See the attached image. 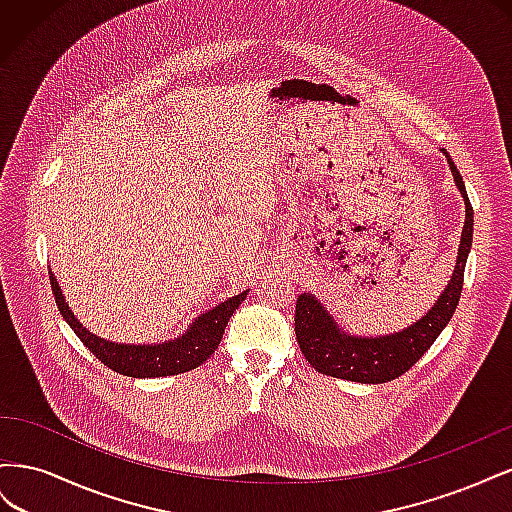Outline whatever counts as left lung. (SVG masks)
Returning a JSON list of instances; mask_svg holds the SVG:
<instances>
[{
    "label": "left lung",
    "instance_id": "obj_1",
    "mask_svg": "<svg viewBox=\"0 0 512 512\" xmlns=\"http://www.w3.org/2000/svg\"><path fill=\"white\" fill-rule=\"evenodd\" d=\"M455 179L466 205V222H463L461 241L457 250L455 271L446 288L431 305L425 316L412 322L410 327L386 333V335H354L339 327L331 312L324 307L312 292H301L297 299V314H294V333L307 359L320 374L342 378L361 384H382L399 378L421 359V356L436 342L444 327L451 322L463 288V271H466L468 254L474 235V211L455 162L446 149H440Z\"/></svg>",
    "mask_w": 512,
    "mask_h": 512
}]
</instances>
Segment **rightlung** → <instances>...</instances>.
<instances>
[{
    "label": "right lung",
    "mask_w": 512,
    "mask_h": 512,
    "mask_svg": "<svg viewBox=\"0 0 512 512\" xmlns=\"http://www.w3.org/2000/svg\"><path fill=\"white\" fill-rule=\"evenodd\" d=\"M51 288L55 294V303L59 307V314L66 318L70 329L76 333V337L96 354L108 369L117 371V374L130 376V378H164L185 374V371L196 369L200 363H205L209 356L220 346L222 335L230 316L235 314V309L245 301L247 292L243 290L235 297L226 299L224 303L215 305L207 312L200 314L192 320V324L185 333L168 339V342L160 344H119L104 339L85 329L81 320L74 316L70 305L66 303V297L61 294V286L53 271H49Z\"/></svg>",
    "instance_id": "1"
}]
</instances>
